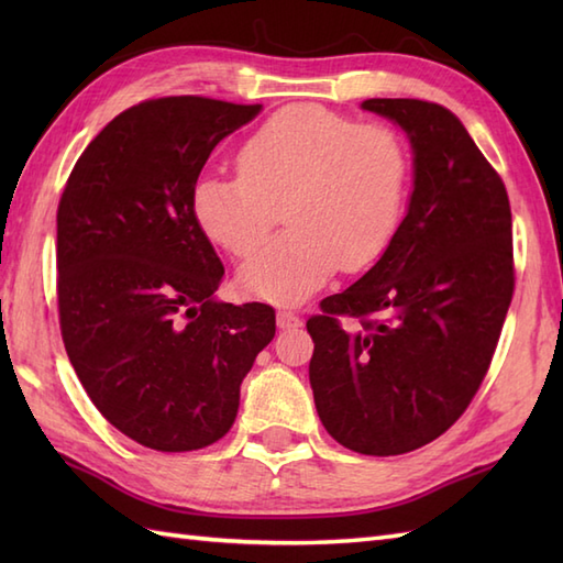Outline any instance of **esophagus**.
Listing matches in <instances>:
<instances>
[{"instance_id":"34e87169","label":"esophagus","mask_w":563,"mask_h":563,"mask_svg":"<svg viewBox=\"0 0 563 563\" xmlns=\"http://www.w3.org/2000/svg\"><path fill=\"white\" fill-rule=\"evenodd\" d=\"M278 327H280L283 331L297 329V327H302V319L297 317V314H292V312H285V309H280V312H278Z\"/></svg>"}]
</instances>
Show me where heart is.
Instances as JSON below:
<instances>
[{"label": "heart", "instance_id": "heart-1", "mask_svg": "<svg viewBox=\"0 0 563 563\" xmlns=\"http://www.w3.org/2000/svg\"><path fill=\"white\" fill-rule=\"evenodd\" d=\"M411 162L397 130L317 103L288 106L236 152V176L202 174L194 220L214 246L249 256L280 218L288 232L261 246L239 285L275 305H297L336 268L361 273L404 222Z\"/></svg>", "mask_w": 563, "mask_h": 563}]
</instances>
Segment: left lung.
Masks as SVG:
<instances>
[{
    "label": "left lung",
    "instance_id": "obj_1",
    "mask_svg": "<svg viewBox=\"0 0 563 563\" xmlns=\"http://www.w3.org/2000/svg\"><path fill=\"white\" fill-rule=\"evenodd\" d=\"M413 147V194L391 246L307 319L329 435L375 457L428 445L479 391L516 290L504 178L445 106L367 99Z\"/></svg>",
    "mask_w": 563,
    "mask_h": 563
}]
</instances>
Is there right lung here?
Returning <instances> with one entry per match:
<instances>
[{
  "instance_id": "add662e5",
  "label": "right lung",
  "mask_w": 563,
  "mask_h": 563,
  "mask_svg": "<svg viewBox=\"0 0 563 563\" xmlns=\"http://www.w3.org/2000/svg\"><path fill=\"white\" fill-rule=\"evenodd\" d=\"M261 103L147 99L81 152L57 206V314L101 416L159 452L232 428L239 387L275 336V309L214 302L224 266L190 210L222 137Z\"/></svg>"
}]
</instances>
